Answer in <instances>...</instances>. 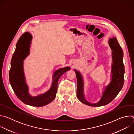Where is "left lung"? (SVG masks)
<instances>
[{
  "label": "left lung",
  "mask_w": 134,
  "mask_h": 134,
  "mask_svg": "<svg viewBox=\"0 0 134 134\" xmlns=\"http://www.w3.org/2000/svg\"><path fill=\"white\" fill-rule=\"evenodd\" d=\"M108 42L112 51L111 80L110 83L105 87L102 97L98 102L92 103L86 100L83 76L78 70L74 69L77 80V97L81 102L89 106L101 107L108 104L116 97L124 85L125 67L123 63V51L115 37L110 38Z\"/></svg>",
  "instance_id": "1"
}]
</instances>
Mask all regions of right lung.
<instances>
[{"label":"right lung","mask_w":134,"mask_h":134,"mask_svg":"<svg viewBox=\"0 0 134 134\" xmlns=\"http://www.w3.org/2000/svg\"><path fill=\"white\" fill-rule=\"evenodd\" d=\"M32 36L24 33L19 39L11 60L9 79L12 87L17 98L25 104L34 107H43L51 102L55 98L58 82L60 76L70 70L69 67L60 68L54 71L50 88L44 93L33 97L29 93V87L24 73V60L30 54Z\"/></svg>","instance_id":"add662e5"}]
</instances>
